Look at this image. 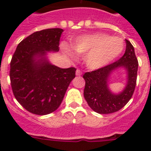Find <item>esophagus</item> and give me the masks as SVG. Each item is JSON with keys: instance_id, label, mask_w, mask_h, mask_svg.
Listing matches in <instances>:
<instances>
[{"instance_id": "obj_1", "label": "esophagus", "mask_w": 151, "mask_h": 151, "mask_svg": "<svg viewBox=\"0 0 151 151\" xmlns=\"http://www.w3.org/2000/svg\"><path fill=\"white\" fill-rule=\"evenodd\" d=\"M82 74V71H81V70H80V69H77L76 70V76H81V75Z\"/></svg>"}]
</instances>
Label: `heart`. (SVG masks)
Instances as JSON below:
<instances>
[{"mask_svg":"<svg viewBox=\"0 0 151 151\" xmlns=\"http://www.w3.org/2000/svg\"><path fill=\"white\" fill-rule=\"evenodd\" d=\"M73 49L80 54H85V62L90 69L104 67L120 55L124 49V41L121 38L106 33L97 32L81 36L74 41ZM63 50L70 57L75 52L69 46Z\"/></svg>","mask_w":151,"mask_h":151,"instance_id":"b5f03b06","label":"heart"}]
</instances>
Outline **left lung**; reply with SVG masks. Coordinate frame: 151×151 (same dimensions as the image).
<instances>
[{
    "instance_id": "8db88e82",
    "label": "left lung",
    "mask_w": 151,
    "mask_h": 151,
    "mask_svg": "<svg viewBox=\"0 0 151 151\" xmlns=\"http://www.w3.org/2000/svg\"><path fill=\"white\" fill-rule=\"evenodd\" d=\"M124 55L109 65L83 75L85 81L84 97L88 106L96 113L109 114L121 110L132 98L137 81L138 62L130 41L125 40ZM124 67L128 73L127 85L119 94H113L107 85L108 78L113 70Z\"/></svg>"
}]
</instances>
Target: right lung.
Returning <instances> with one entry per match:
<instances>
[{
  "label": "right lung",
  "instance_id": "add662e5",
  "mask_svg": "<svg viewBox=\"0 0 151 151\" xmlns=\"http://www.w3.org/2000/svg\"><path fill=\"white\" fill-rule=\"evenodd\" d=\"M62 29L35 32L19 44L10 62V78L14 97L30 113L47 115L62 103L72 80L74 67L61 69L50 64L46 51L59 50Z\"/></svg>",
  "mask_w": 151,
  "mask_h": 151
}]
</instances>
